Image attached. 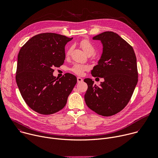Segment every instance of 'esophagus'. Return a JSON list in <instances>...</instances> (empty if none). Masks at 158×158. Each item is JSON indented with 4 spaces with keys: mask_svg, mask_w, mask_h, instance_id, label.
I'll list each match as a JSON object with an SVG mask.
<instances>
[{
    "mask_svg": "<svg viewBox=\"0 0 158 158\" xmlns=\"http://www.w3.org/2000/svg\"><path fill=\"white\" fill-rule=\"evenodd\" d=\"M82 79L81 78V77H77V82L78 83H80V82H82Z\"/></svg>",
    "mask_w": 158,
    "mask_h": 158,
    "instance_id": "34e87169",
    "label": "esophagus"
}]
</instances>
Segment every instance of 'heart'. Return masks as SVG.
<instances>
[{"label":"heart","instance_id":"heart-1","mask_svg":"<svg viewBox=\"0 0 158 158\" xmlns=\"http://www.w3.org/2000/svg\"><path fill=\"white\" fill-rule=\"evenodd\" d=\"M80 46H81L82 49H83V51L85 52L86 54L89 52H91L93 54L94 52V47L93 46V44L88 39H82L80 42ZM72 49H73L72 46L68 48V49L67 50V52H66L67 56H69L71 54ZM88 69H89V67L87 65L76 64L73 66V67L71 68V71L77 75H82L84 72L87 70Z\"/></svg>","mask_w":158,"mask_h":158}]
</instances>
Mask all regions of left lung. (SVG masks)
<instances>
[{
	"instance_id": "8db88e82",
	"label": "left lung",
	"mask_w": 158,
	"mask_h": 158,
	"mask_svg": "<svg viewBox=\"0 0 158 158\" xmlns=\"http://www.w3.org/2000/svg\"><path fill=\"white\" fill-rule=\"evenodd\" d=\"M102 44V53L91 71L93 77L104 78L99 85L89 78L84 95L89 108L103 116L123 110L129 102L138 83L136 57L132 46L118 34L107 31L93 37Z\"/></svg>"
}]
</instances>
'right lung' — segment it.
Segmentation results:
<instances>
[{"mask_svg": "<svg viewBox=\"0 0 158 158\" xmlns=\"http://www.w3.org/2000/svg\"><path fill=\"white\" fill-rule=\"evenodd\" d=\"M72 38L42 33L30 39L19 52L15 79L26 104L39 114L48 115L65 106L77 83L70 73L60 79L53 76L55 67L64 64L65 46Z\"/></svg>", "mask_w": 158, "mask_h": 158, "instance_id": "add662e5", "label": "right lung"}]
</instances>
